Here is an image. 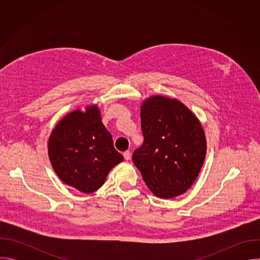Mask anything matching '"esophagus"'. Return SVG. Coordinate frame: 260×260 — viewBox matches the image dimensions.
Here are the masks:
<instances>
[{
    "label": "esophagus",
    "mask_w": 260,
    "mask_h": 260,
    "mask_svg": "<svg viewBox=\"0 0 260 260\" xmlns=\"http://www.w3.org/2000/svg\"><path fill=\"white\" fill-rule=\"evenodd\" d=\"M131 155H132V153H131L129 150H126V151L123 152V157H124V159H126V160H128V159L131 158Z\"/></svg>",
    "instance_id": "obj_1"
}]
</instances>
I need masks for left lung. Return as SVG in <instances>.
<instances>
[{"label":"left lung","mask_w":260,"mask_h":260,"mask_svg":"<svg viewBox=\"0 0 260 260\" xmlns=\"http://www.w3.org/2000/svg\"><path fill=\"white\" fill-rule=\"evenodd\" d=\"M144 142L133 161L156 197L172 199L186 191L205 160L204 129L191 111L177 100L148 99L141 109Z\"/></svg>","instance_id":"left-lung-1"}]
</instances>
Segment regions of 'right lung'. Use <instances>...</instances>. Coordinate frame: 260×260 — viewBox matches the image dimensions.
<instances>
[{"label": "right lung", "instance_id": "add662e5", "mask_svg": "<svg viewBox=\"0 0 260 260\" xmlns=\"http://www.w3.org/2000/svg\"><path fill=\"white\" fill-rule=\"evenodd\" d=\"M48 154L61 181L84 193L98 190L110 170L123 160L96 106L85 112L74 111L57 123L49 138Z\"/></svg>", "mask_w": 260, "mask_h": 260}]
</instances>
